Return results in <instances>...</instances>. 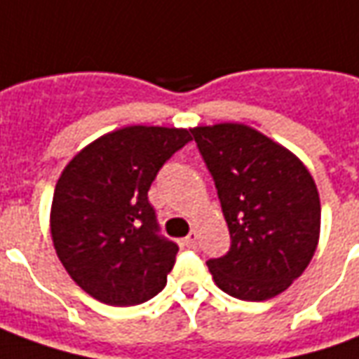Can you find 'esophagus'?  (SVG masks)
I'll list each match as a JSON object with an SVG mask.
<instances>
[{
  "label": "esophagus",
  "mask_w": 359,
  "mask_h": 359,
  "mask_svg": "<svg viewBox=\"0 0 359 359\" xmlns=\"http://www.w3.org/2000/svg\"><path fill=\"white\" fill-rule=\"evenodd\" d=\"M196 244H198V233H196V231H190L187 238H184V246H187V248H196Z\"/></svg>",
  "instance_id": "esophagus-1"
}]
</instances>
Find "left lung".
Segmentation results:
<instances>
[{"mask_svg":"<svg viewBox=\"0 0 359 359\" xmlns=\"http://www.w3.org/2000/svg\"><path fill=\"white\" fill-rule=\"evenodd\" d=\"M213 177L231 248L208 259L215 285L238 300H269L304 273L316 254L321 205L298 157L246 125L190 130Z\"/></svg>","mask_w":359,"mask_h":359,"instance_id":"8db88e82","label":"left lung"}]
</instances>
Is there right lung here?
Instances as JSON below:
<instances>
[{
  "mask_svg": "<svg viewBox=\"0 0 359 359\" xmlns=\"http://www.w3.org/2000/svg\"><path fill=\"white\" fill-rule=\"evenodd\" d=\"M192 140L190 130L125 126L92 142L61 172L51 238L76 285L109 306H136L167 285L179 246L163 234L148 190Z\"/></svg>",
  "mask_w": 359,
  "mask_h": 359,
  "instance_id": "add662e5",
  "label": "right lung"
}]
</instances>
